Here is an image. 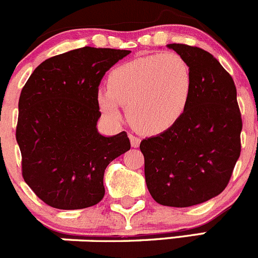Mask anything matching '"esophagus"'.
Returning a JSON list of instances; mask_svg holds the SVG:
<instances>
[{
  "label": "esophagus",
  "mask_w": 258,
  "mask_h": 258,
  "mask_svg": "<svg viewBox=\"0 0 258 258\" xmlns=\"http://www.w3.org/2000/svg\"><path fill=\"white\" fill-rule=\"evenodd\" d=\"M129 139H130V144H132L133 148L139 147L140 138H138L137 135H134V134H129Z\"/></svg>",
  "instance_id": "1"
}]
</instances>
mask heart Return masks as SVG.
<instances>
[{"mask_svg": "<svg viewBox=\"0 0 258 258\" xmlns=\"http://www.w3.org/2000/svg\"><path fill=\"white\" fill-rule=\"evenodd\" d=\"M108 85L96 94L104 115L120 121L124 106L135 128L158 134L182 118L192 95L193 78L182 56L164 52L142 56L118 66L109 75Z\"/></svg>", "mask_w": 258, "mask_h": 258, "instance_id": "heart-1", "label": "heart"}]
</instances>
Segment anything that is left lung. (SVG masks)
I'll use <instances>...</instances> for the list:
<instances>
[{"label":"left lung","mask_w":258,"mask_h":258,"mask_svg":"<svg viewBox=\"0 0 258 258\" xmlns=\"http://www.w3.org/2000/svg\"><path fill=\"white\" fill-rule=\"evenodd\" d=\"M189 65L193 88L182 118L140 143L153 200L168 207L200 205L223 192L241 154L242 118L232 76L210 52L169 43Z\"/></svg>","instance_id":"left-lung-1"}]
</instances>
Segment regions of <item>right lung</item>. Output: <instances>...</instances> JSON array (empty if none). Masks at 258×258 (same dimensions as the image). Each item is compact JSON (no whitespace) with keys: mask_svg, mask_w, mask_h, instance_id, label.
Returning <instances> with one entry per match:
<instances>
[{"mask_svg":"<svg viewBox=\"0 0 258 258\" xmlns=\"http://www.w3.org/2000/svg\"><path fill=\"white\" fill-rule=\"evenodd\" d=\"M130 52L85 46L60 53L40 63L22 88L16 126L22 177L50 207L98 205L106 167L130 149L125 132L104 137L96 129L101 79Z\"/></svg>","mask_w":258,"mask_h":258,"instance_id":"obj_1","label":"right lung"}]
</instances>
